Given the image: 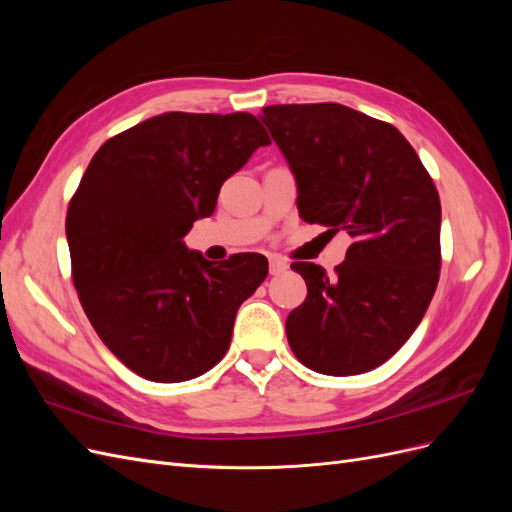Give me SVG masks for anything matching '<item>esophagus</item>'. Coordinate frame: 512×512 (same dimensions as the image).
Instances as JSON below:
<instances>
[{
    "label": "esophagus",
    "instance_id": "1",
    "mask_svg": "<svg viewBox=\"0 0 512 512\" xmlns=\"http://www.w3.org/2000/svg\"><path fill=\"white\" fill-rule=\"evenodd\" d=\"M286 269H288L286 260H282V258H271V260H269V273H271V275H280V273H284Z\"/></svg>",
    "mask_w": 512,
    "mask_h": 512
}]
</instances>
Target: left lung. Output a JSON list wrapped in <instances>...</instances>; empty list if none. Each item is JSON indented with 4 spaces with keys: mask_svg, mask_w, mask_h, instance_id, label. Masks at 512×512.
Here are the masks:
<instances>
[{
    "mask_svg": "<svg viewBox=\"0 0 512 512\" xmlns=\"http://www.w3.org/2000/svg\"><path fill=\"white\" fill-rule=\"evenodd\" d=\"M260 119L297 179L301 218L352 237L331 277L312 262L290 265L307 297L286 318L288 344L318 374H365L408 342L436 292V185L404 134L354 108L273 104Z\"/></svg>",
    "mask_w": 512,
    "mask_h": 512,
    "instance_id": "8db88e82",
    "label": "left lung"
}]
</instances>
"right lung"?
Masks as SVG:
<instances>
[{
  "instance_id": "right-lung-1",
  "label": "right lung",
  "mask_w": 512,
  "mask_h": 512,
  "mask_svg": "<svg viewBox=\"0 0 512 512\" xmlns=\"http://www.w3.org/2000/svg\"><path fill=\"white\" fill-rule=\"evenodd\" d=\"M269 143L250 113H166L91 158L66 215L72 280L104 346L141 378L192 380L226 354L267 258L245 252L213 265L181 239Z\"/></svg>"
}]
</instances>
